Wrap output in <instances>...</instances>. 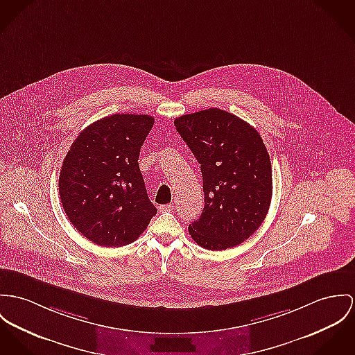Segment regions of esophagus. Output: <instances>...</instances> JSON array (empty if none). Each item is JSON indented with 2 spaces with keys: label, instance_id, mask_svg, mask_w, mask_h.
<instances>
[{
  "label": "esophagus",
  "instance_id": "1",
  "mask_svg": "<svg viewBox=\"0 0 355 355\" xmlns=\"http://www.w3.org/2000/svg\"><path fill=\"white\" fill-rule=\"evenodd\" d=\"M173 209H174L173 204H166V205H161V207H159V211H161V212H171Z\"/></svg>",
  "mask_w": 355,
  "mask_h": 355
}]
</instances>
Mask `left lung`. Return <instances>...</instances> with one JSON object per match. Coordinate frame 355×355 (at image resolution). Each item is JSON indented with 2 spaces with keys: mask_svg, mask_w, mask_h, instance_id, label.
<instances>
[{
  "mask_svg": "<svg viewBox=\"0 0 355 355\" xmlns=\"http://www.w3.org/2000/svg\"><path fill=\"white\" fill-rule=\"evenodd\" d=\"M201 166L204 209L189 225L191 239L207 250H225L248 239L272 201V162L259 132L238 116L200 110L174 120Z\"/></svg>",
  "mask_w": 355,
  "mask_h": 355,
  "instance_id": "left-lung-1",
  "label": "left lung"
}]
</instances>
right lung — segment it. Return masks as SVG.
Instances as JSON below:
<instances>
[{"mask_svg": "<svg viewBox=\"0 0 355 355\" xmlns=\"http://www.w3.org/2000/svg\"><path fill=\"white\" fill-rule=\"evenodd\" d=\"M154 117L116 113L86 127L59 174L64 214L78 232L103 247L135 242L157 215L139 168Z\"/></svg>", "mask_w": 355, "mask_h": 355, "instance_id": "add662e5", "label": "right lung"}]
</instances>
